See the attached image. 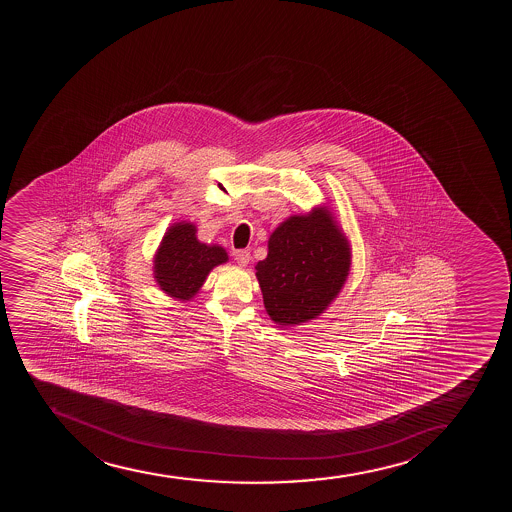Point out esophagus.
<instances>
[{
	"label": "esophagus",
	"mask_w": 512,
	"mask_h": 512,
	"mask_svg": "<svg viewBox=\"0 0 512 512\" xmlns=\"http://www.w3.org/2000/svg\"><path fill=\"white\" fill-rule=\"evenodd\" d=\"M234 259L237 261V265L247 266L251 261V254L246 249H239V251H235Z\"/></svg>",
	"instance_id": "34e87169"
}]
</instances>
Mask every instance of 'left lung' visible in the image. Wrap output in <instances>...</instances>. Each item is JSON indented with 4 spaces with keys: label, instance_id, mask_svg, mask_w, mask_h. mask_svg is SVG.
I'll use <instances>...</instances> for the list:
<instances>
[{
    "label": "left lung",
    "instance_id": "8db88e82",
    "mask_svg": "<svg viewBox=\"0 0 512 512\" xmlns=\"http://www.w3.org/2000/svg\"><path fill=\"white\" fill-rule=\"evenodd\" d=\"M350 270V247L329 212L290 217L256 265L266 312L282 326L314 319L335 299Z\"/></svg>",
    "mask_w": 512,
    "mask_h": 512
}]
</instances>
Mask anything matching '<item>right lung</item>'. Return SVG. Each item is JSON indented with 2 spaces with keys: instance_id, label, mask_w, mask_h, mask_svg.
<instances>
[{
  "instance_id": "right-lung-1",
  "label": "right lung",
  "mask_w": 512,
  "mask_h": 512,
  "mask_svg": "<svg viewBox=\"0 0 512 512\" xmlns=\"http://www.w3.org/2000/svg\"><path fill=\"white\" fill-rule=\"evenodd\" d=\"M225 261L224 247L201 244L193 224H176L167 230L155 256V278L165 294L189 300L210 270Z\"/></svg>"
}]
</instances>
